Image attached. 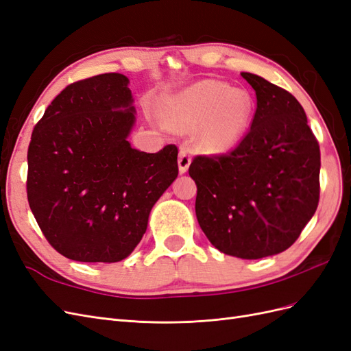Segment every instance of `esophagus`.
<instances>
[{
  "mask_svg": "<svg viewBox=\"0 0 351 351\" xmlns=\"http://www.w3.org/2000/svg\"><path fill=\"white\" fill-rule=\"evenodd\" d=\"M190 162H192V156H190V151L186 149V147H183L182 151H180L178 154V169L180 173L184 174L189 167H190Z\"/></svg>",
  "mask_w": 351,
  "mask_h": 351,
  "instance_id": "esophagus-1",
  "label": "esophagus"
}]
</instances>
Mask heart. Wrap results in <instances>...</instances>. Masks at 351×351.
<instances>
[{
  "label": "heart",
  "mask_w": 351,
  "mask_h": 351,
  "mask_svg": "<svg viewBox=\"0 0 351 351\" xmlns=\"http://www.w3.org/2000/svg\"><path fill=\"white\" fill-rule=\"evenodd\" d=\"M162 120L176 130H193V145L206 155L234 149L246 136L254 115V99L246 89L218 80H200L168 97Z\"/></svg>",
  "instance_id": "b5f03b06"
}]
</instances>
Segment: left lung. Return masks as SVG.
Here are the masks:
<instances>
[{
	"label": "left lung",
	"mask_w": 351,
	"mask_h": 351,
	"mask_svg": "<svg viewBox=\"0 0 351 351\" xmlns=\"http://www.w3.org/2000/svg\"><path fill=\"white\" fill-rule=\"evenodd\" d=\"M256 92L249 133L234 151L196 156V217L208 240L230 256L261 259L289 249L319 202V143L302 105L261 76L241 73Z\"/></svg>",
	"instance_id": "left-lung-1"
}]
</instances>
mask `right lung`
Wrapping results in <instances>:
<instances>
[{
    "label": "right lung",
    "instance_id": "add662e5",
    "mask_svg": "<svg viewBox=\"0 0 351 351\" xmlns=\"http://www.w3.org/2000/svg\"><path fill=\"white\" fill-rule=\"evenodd\" d=\"M129 79L74 82L35 125L27 200L48 243L77 262H120L146 232L152 206L178 176L177 146L156 154L127 141L134 121Z\"/></svg>",
    "mask_w": 351,
    "mask_h": 351
}]
</instances>
